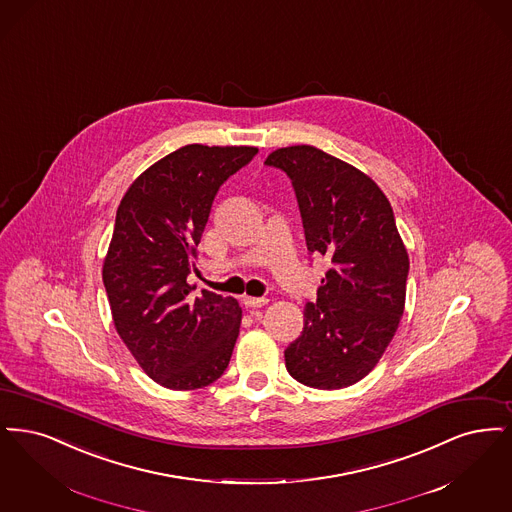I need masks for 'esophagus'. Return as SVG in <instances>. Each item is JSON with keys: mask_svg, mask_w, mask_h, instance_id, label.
Returning <instances> with one entry per match:
<instances>
[{"mask_svg": "<svg viewBox=\"0 0 512 512\" xmlns=\"http://www.w3.org/2000/svg\"><path fill=\"white\" fill-rule=\"evenodd\" d=\"M243 304H245L246 308H262V306H266L267 298H254V296H245V298H243Z\"/></svg>", "mask_w": 512, "mask_h": 512, "instance_id": "obj_1", "label": "esophagus"}]
</instances>
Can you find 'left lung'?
<instances>
[{
	"label": "left lung",
	"mask_w": 512,
	"mask_h": 512,
	"mask_svg": "<svg viewBox=\"0 0 512 512\" xmlns=\"http://www.w3.org/2000/svg\"><path fill=\"white\" fill-rule=\"evenodd\" d=\"M266 166L289 176L308 252L331 264L285 350L287 371L319 390L352 386L377 365L405 306L409 258L392 206L373 179L312 145L277 149Z\"/></svg>",
	"instance_id": "left-lung-1"
}]
</instances>
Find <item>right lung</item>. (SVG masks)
<instances>
[{
  "label": "right lung",
  "instance_id": "right-lung-1",
  "mask_svg": "<svg viewBox=\"0 0 512 512\" xmlns=\"http://www.w3.org/2000/svg\"><path fill=\"white\" fill-rule=\"evenodd\" d=\"M256 153L185 145L135 179L116 210L103 283L116 331L160 386L202 388L229 365L239 302L210 290L193 298L187 277L220 187Z\"/></svg>",
  "mask_w": 512,
  "mask_h": 512
}]
</instances>
